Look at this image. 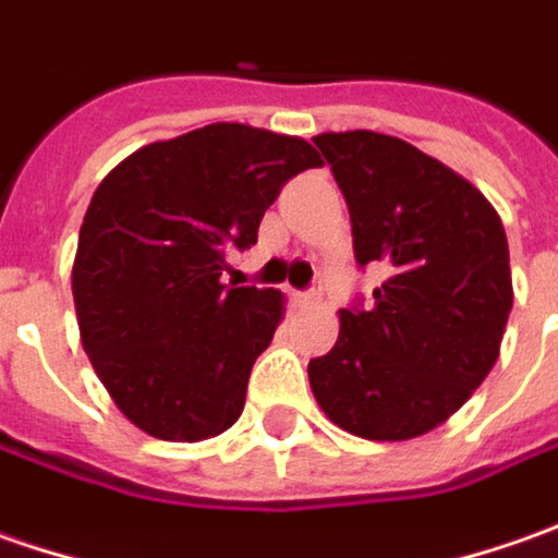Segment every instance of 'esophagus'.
Here are the masks:
<instances>
[{"label": "esophagus", "mask_w": 558, "mask_h": 558, "mask_svg": "<svg viewBox=\"0 0 558 558\" xmlns=\"http://www.w3.org/2000/svg\"><path fill=\"white\" fill-rule=\"evenodd\" d=\"M296 305H305V308H308V305H317V302H320V290H308V293H296Z\"/></svg>", "instance_id": "1"}]
</instances>
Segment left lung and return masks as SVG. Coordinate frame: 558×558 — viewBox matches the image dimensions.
<instances>
[{"label":"left lung","mask_w":558,"mask_h":558,"mask_svg":"<svg viewBox=\"0 0 558 558\" xmlns=\"http://www.w3.org/2000/svg\"><path fill=\"white\" fill-rule=\"evenodd\" d=\"M312 142L349 203L357 265L383 262L389 278L367 312H339L308 383L339 429L408 441L460 411L500 357L507 231L475 184L401 138L355 129Z\"/></svg>","instance_id":"1"}]
</instances>
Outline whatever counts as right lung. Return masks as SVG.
<instances>
[{"label": "right lung", "mask_w": 558, "mask_h": 558, "mask_svg": "<svg viewBox=\"0 0 558 558\" xmlns=\"http://www.w3.org/2000/svg\"><path fill=\"white\" fill-rule=\"evenodd\" d=\"M315 166L305 138L213 123L138 147L98 184L73 305L95 374L142 433L203 441L238 423L283 293L225 287V256L253 246L280 187Z\"/></svg>", "instance_id": "1"}]
</instances>
